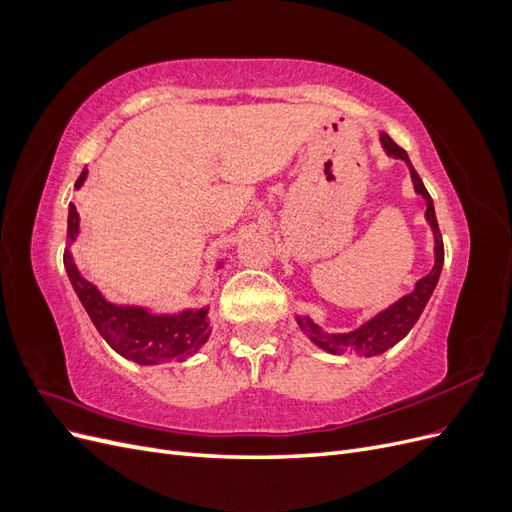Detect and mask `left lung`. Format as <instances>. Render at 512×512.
<instances>
[{
    "mask_svg": "<svg viewBox=\"0 0 512 512\" xmlns=\"http://www.w3.org/2000/svg\"><path fill=\"white\" fill-rule=\"evenodd\" d=\"M380 143L384 147V151L389 153L393 158L404 160L410 168V177L414 183V192L421 194L427 203V211H425V220L429 222L431 230H433V254H436V262H433V269L421 277L416 282L414 290L404 294L399 301H395L393 305H389L386 309H382L380 314H376L374 318H369L367 322H363L359 329H354L350 333H327L322 331L318 324L309 318V316H297V322L301 331L312 339V342L327 350L329 354H359V356H376L382 354L389 348H393L397 342L404 339L410 329L416 324V320L421 318L423 309L431 297L433 288H436L440 273H442V265H444V243H442V235L438 228V220H436V209H433V200L429 196V192L425 190V185L418 177V173L414 170L408 153L401 149L399 145L393 143V138L382 132L380 134Z\"/></svg>",
    "mask_w": 512,
    "mask_h": 512,
    "instance_id": "8db88e82",
    "label": "left lung"
}]
</instances>
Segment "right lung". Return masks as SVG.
<instances>
[{
    "label": "right lung",
    "instance_id": "right-lung-1",
    "mask_svg": "<svg viewBox=\"0 0 512 512\" xmlns=\"http://www.w3.org/2000/svg\"><path fill=\"white\" fill-rule=\"evenodd\" d=\"M87 179V168L76 179L79 190ZM79 235V211L70 203L68 209V239L70 243ZM64 265L70 284L81 299L83 307L94 322L98 333L106 339L123 359L138 365H160L168 361H185L207 344L211 335L209 307L183 309L179 314H151L138 305H115L102 297V292L87 282L79 267L74 265L72 252L66 247Z\"/></svg>",
    "mask_w": 512,
    "mask_h": 512
}]
</instances>
